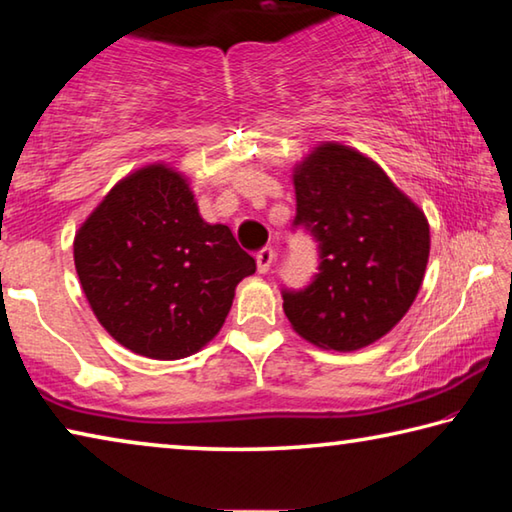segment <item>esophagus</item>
<instances>
[{
    "label": "esophagus",
    "instance_id": "esophagus-1",
    "mask_svg": "<svg viewBox=\"0 0 512 512\" xmlns=\"http://www.w3.org/2000/svg\"><path fill=\"white\" fill-rule=\"evenodd\" d=\"M255 259H257V271L259 273H266L268 268H271L273 259H275V250L271 246H266V248L259 250V253L255 255Z\"/></svg>",
    "mask_w": 512,
    "mask_h": 512
}]
</instances>
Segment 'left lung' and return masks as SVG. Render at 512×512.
<instances>
[{
	"label": "left lung",
	"instance_id": "1",
	"mask_svg": "<svg viewBox=\"0 0 512 512\" xmlns=\"http://www.w3.org/2000/svg\"><path fill=\"white\" fill-rule=\"evenodd\" d=\"M296 221L316 237L320 266L302 291H282L302 339L354 352L400 323L422 287L429 221L386 171L357 149L323 142L293 167Z\"/></svg>",
	"mask_w": 512,
	"mask_h": 512
}]
</instances>
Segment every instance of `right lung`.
<instances>
[{"label":"right lung","mask_w":512,"mask_h":512,"mask_svg":"<svg viewBox=\"0 0 512 512\" xmlns=\"http://www.w3.org/2000/svg\"><path fill=\"white\" fill-rule=\"evenodd\" d=\"M74 264L112 339L160 361L205 348L257 268L228 225L203 221L187 178L164 162L103 196L76 232Z\"/></svg>","instance_id":"obj_1"}]
</instances>
